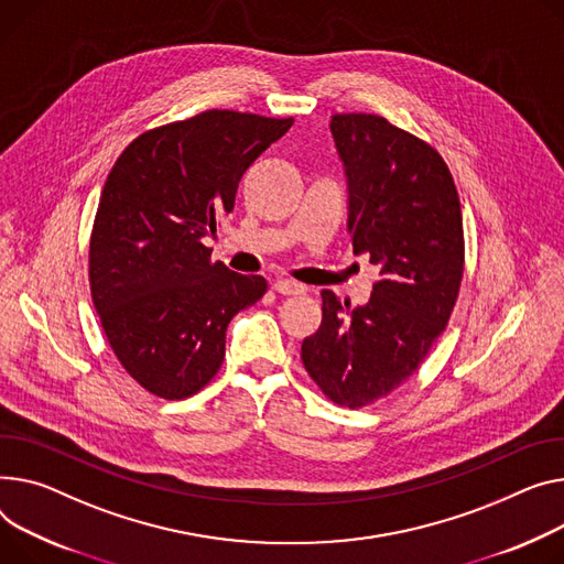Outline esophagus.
<instances>
[{"instance_id":"34e87169","label":"esophagus","mask_w":564,"mask_h":564,"mask_svg":"<svg viewBox=\"0 0 564 564\" xmlns=\"http://www.w3.org/2000/svg\"><path fill=\"white\" fill-rule=\"evenodd\" d=\"M272 288H274L276 294H283V296L304 294V292H306V288H304L302 283H294V281H290V279H279V281H274Z\"/></svg>"}]
</instances>
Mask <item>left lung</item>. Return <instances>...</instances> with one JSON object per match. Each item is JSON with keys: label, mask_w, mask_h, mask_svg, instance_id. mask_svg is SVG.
<instances>
[{"label": "left lung", "mask_w": 564, "mask_h": 564, "mask_svg": "<svg viewBox=\"0 0 564 564\" xmlns=\"http://www.w3.org/2000/svg\"><path fill=\"white\" fill-rule=\"evenodd\" d=\"M330 133L349 178L351 245L379 279L362 308L322 290V324L302 360L326 399L356 410L408 381L444 333L465 231L454 176L426 140L373 112H337Z\"/></svg>", "instance_id": "8db88e82"}]
</instances>
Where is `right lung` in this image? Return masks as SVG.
Returning <instances> with one entry per match:
<instances>
[{"mask_svg": "<svg viewBox=\"0 0 564 564\" xmlns=\"http://www.w3.org/2000/svg\"><path fill=\"white\" fill-rule=\"evenodd\" d=\"M292 122L204 110L140 133L108 172L90 234V294L112 354L154 397L204 390L221 367L231 317L265 294V279L215 262L204 238Z\"/></svg>", "mask_w": 564, "mask_h": 564, "instance_id": "1", "label": "right lung"}]
</instances>
